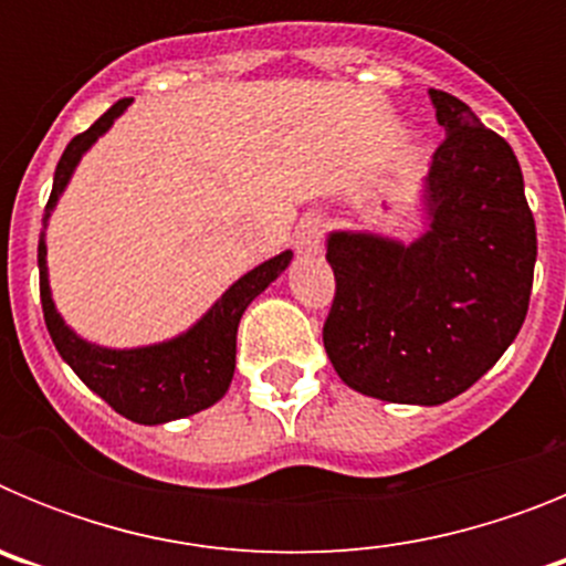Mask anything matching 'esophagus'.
<instances>
[{"label":"esophagus","mask_w":566,"mask_h":566,"mask_svg":"<svg viewBox=\"0 0 566 566\" xmlns=\"http://www.w3.org/2000/svg\"><path fill=\"white\" fill-rule=\"evenodd\" d=\"M323 234H326V221L319 214H306L294 229V247L300 254H317L323 247Z\"/></svg>","instance_id":"34e87169"}]
</instances>
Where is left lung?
<instances>
[{
    "label": "left lung",
    "instance_id": "obj_1",
    "mask_svg": "<svg viewBox=\"0 0 566 566\" xmlns=\"http://www.w3.org/2000/svg\"><path fill=\"white\" fill-rule=\"evenodd\" d=\"M444 142L424 181L428 229L411 247L334 232V371L365 397L442 405L488 374L516 339L536 269V221L518 158L444 90H431Z\"/></svg>",
    "mask_w": 566,
    "mask_h": 566
}]
</instances>
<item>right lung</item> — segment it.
<instances>
[{
  "label": "right lung",
  "instance_id": "add662e5",
  "mask_svg": "<svg viewBox=\"0 0 566 566\" xmlns=\"http://www.w3.org/2000/svg\"><path fill=\"white\" fill-rule=\"evenodd\" d=\"M129 102L133 98L115 102L93 127L78 133L67 144V149L59 158L56 175H53V192H50L44 221L50 218V209L56 207L62 189L67 187L78 158L96 144L98 135L107 133L109 124L129 107ZM44 254H48V247H44V240H39V294H42L44 323H48L56 352L78 374V379L87 385L90 391H96L115 413H122L138 424H161L169 419L189 417V413H198L214 405L227 394L234 374V339H238L240 317H243L249 303L292 260V252H283L243 274L209 308L207 317L181 337L147 345V348L113 352V348L84 343L82 337H76L64 326V319L59 317L53 297H50Z\"/></svg>",
  "mask_w": 566,
  "mask_h": 566
}]
</instances>
